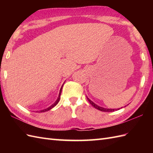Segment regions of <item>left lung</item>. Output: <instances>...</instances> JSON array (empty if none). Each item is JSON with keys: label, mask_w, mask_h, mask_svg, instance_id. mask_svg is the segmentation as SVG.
<instances>
[{"label": "left lung", "mask_w": 153, "mask_h": 153, "mask_svg": "<svg viewBox=\"0 0 153 153\" xmlns=\"http://www.w3.org/2000/svg\"><path fill=\"white\" fill-rule=\"evenodd\" d=\"M87 100H88V101L90 102V104L94 108H97V110H100V111H102V112H114V110H120V108H117V109H112V108H103V107H101V106H98L97 105H96L95 103H94L92 100H91L88 97H87ZM121 108H122V107H121Z\"/></svg>", "instance_id": "obj_1"}]
</instances>
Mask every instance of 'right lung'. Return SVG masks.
Wrapping results in <instances>:
<instances>
[{
  "label": "right lung",
  "instance_id": "1",
  "mask_svg": "<svg viewBox=\"0 0 153 153\" xmlns=\"http://www.w3.org/2000/svg\"><path fill=\"white\" fill-rule=\"evenodd\" d=\"M62 87H63V85H62V86L61 87V88H60V93H59V95H58V99H56V101H55L53 105H52L51 106H50L49 107H48V108H45V109H43V110H40V111H37V112H47V111H48V110H50L51 109H52L53 108H54V107L56 106L57 104L58 103V102H59V100H60V95H61V92H62Z\"/></svg>",
  "mask_w": 153,
  "mask_h": 153
}]
</instances>
